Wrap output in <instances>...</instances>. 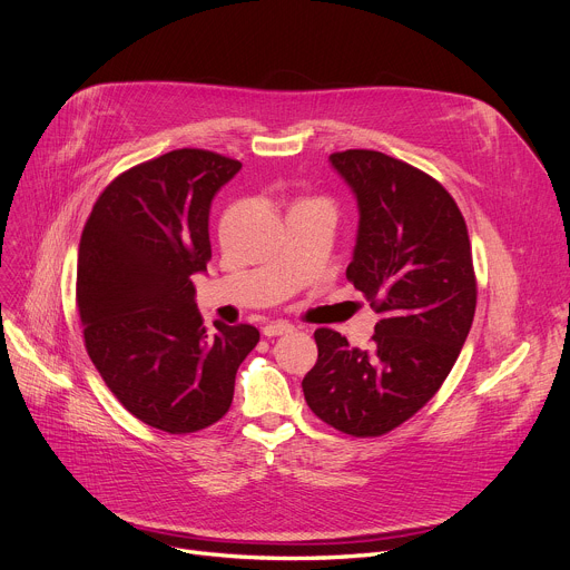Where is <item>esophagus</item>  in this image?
<instances>
[{
	"mask_svg": "<svg viewBox=\"0 0 570 570\" xmlns=\"http://www.w3.org/2000/svg\"><path fill=\"white\" fill-rule=\"evenodd\" d=\"M295 327L291 325V323H284V321H275V323H268L262 332H264V336H268V338H273V336H284V334H291Z\"/></svg>",
	"mask_w": 570,
	"mask_h": 570,
	"instance_id": "obj_1",
	"label": "esophagus"
}]
</instances>
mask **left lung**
<instances>
[{"mask_svg":"<svg viewBox=\"0 0 570 570\" xmlns=\"http://www.w3.org/2000/svg\"><path fill=\"white\" fill-rule=\"evenodd\" d=\"M330 164L358 209L345 275L380 321L368 350L316 330L318 361L302 391L327 425L380 436L439 391L471 332V240L459 206L430 175L373 149L336 151Z\"/></svg>","mask_w":570,"mask_h":570,"instance_id":"obj_1","label":"left lung"}]
</instances>
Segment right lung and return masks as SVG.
<instances>
[{
	"instance_id": "add662e5",
	"label": "right lung",
	"mask_w": 570,
	"mask_h": 570,
	"mask_svg": "<svg viewBox=\"0 0 570 570\" xmlns=\"http://www.w3.org/2000/svg\"><path fill=\"white\" fill-rule=\"evenodd\" d=\"M238 170L214 151H168L111 181L81 234L88 356L131 416L168 434L225 416L236 371L258 343L252 325L206 330L193 286L212 258V202Z\"/></svg>"
}]
</instances>
